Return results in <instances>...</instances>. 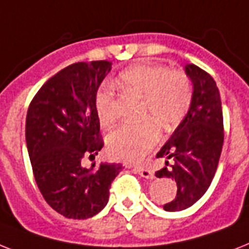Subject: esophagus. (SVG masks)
<instances>
[{"label":"esophagus","instance_id":"1","mask_svg":"<svg viewBox=\"0 0 249 249\" xmlns=\"http://www.w3.org/2000/svg\"><path fill=\"white\" fill-rule=\"evenodd\" d=\"M134 171L139 174V175H142L143 178H147V179H153L155 177V174L153 171L149 169L148 166H145V165H141V166H135Z\"/></svg>","mask_w":249,"mask_h":249}]
</instances>
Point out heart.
Wrapping results in <instances>:
<instances>
[{
    "label": "heart",
    "instance_id": "b5f03b06",
    "mask_svg": "<svg viewBox=\"0 0 249 249\" xmlns=\"http://www.w3.org/2000/svg\"><path fill=\"white\" fill-rule=\"evenodd\" d=\"M116 86L126 93L142 97V116L138 124L121 125L107 138V147L114 157L138 161L155 147L160 128L173 130L180 124L192 104L193 89L187 74L169 70L163 65H135L119 75ZM94 110L104 126L116 119L112 87L104 84L94 96Z\"/></svg>",
    "mask_w": 249,
    "mask_h": 249
}]
</instances>
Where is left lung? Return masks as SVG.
<instances>
[{
  "instance_id": "1",
  "label": "left lung",
  "mask_w": 249,
  "mask_h": 249,
  "mask_svg": "<svg viewBox=\"0 0 249 249\" xmlns=\"http://www.w3.org/2000/svg\"><path fill=\"white\" fill-rule=\"evenodd\" d=\"M185 72L193 83L188 114L156 157H166L157 178L177 181V197L163 205L165 211H181L205 195L219 165L224 143L223 107L219 88L209 72L188 64Z\"/></svg>"
}]
</instances>
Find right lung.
I'll list each match as a JSON object with an SVG mask.
<instances>
[{"instance_id":"obj_1","label":"right lung","mask_w":249,"mask_h":249,"mask_svg":"<svg viewBox=\"0 0 249 249\" xmlns=\"http://www.w3.org/2000/svg\"><path fill=\"white\" fill-rule=\"evenodd\" d=\"M110 61L75 62L54 74L28 108L25 139L34 179L48 205L68 219L97 215L108 202L120 163L93 162L104 147L94 96L111 70Z\"/></svg>"}]
</instances>
